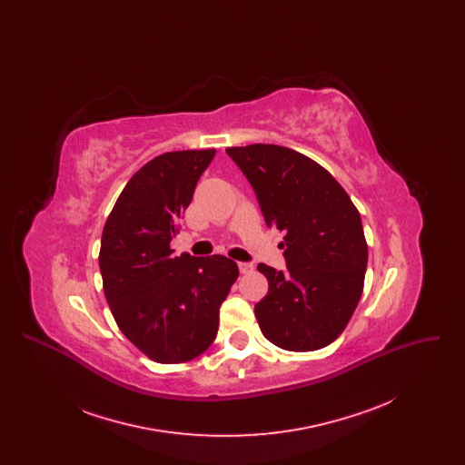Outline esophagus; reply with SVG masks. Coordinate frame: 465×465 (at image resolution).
Masks as SVG:
<instances>
[{"label":"esophagus","instance_id":"34e87169","mask_svg":"<svg viewBox=\"0 0 465 465\" xmlns=\"http://www.w3.org/2000/svg\"><path fill=\"white\" fill-rule=\"evenodd\" d=\"M239 270H241V273H249V272L254 270V265H252V263H247V262H241V263H239Z\"/></svg>","mask_w":465,"mask_h":465}]
</instances>
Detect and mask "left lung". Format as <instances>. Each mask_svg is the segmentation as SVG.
<instances>
[{
	"label": "left lung",
	"instance_id": "1",
	"mask_svg": "<svg viewBox=\"0 0 465 465\" xmlns=\"http://www.w3.org/2000/svg\"><path fill=\"white\" fill-rule=\"evenodd\" d=\"M251 183L266 226L286 232V270L260 263L268 292L254 313L266 340L319 351L349 324L361 300L368 245L361 214L317 162L277 144L226 148Z\"/></svg>",
	"mask_w": 465,
	"mask_h": 465
}]
</instances>
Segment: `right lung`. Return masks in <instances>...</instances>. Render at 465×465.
<instances>
[{
	"label": "right lung",
	"mask_w": 465,
	"mask_h": 465,
	"mask_svg": "<svg viewBox=\"0 0 465 465\" xmlns=\"http://www.w3.org/2000/svg\"><path fill=\"white\" fill-rule=\"evenodd\" d=\"M214 155L186 150L155 156L129 179L103 230L99 268L111 313L156 362H186L211 347L220 307L239 277L226 256H174L171 249Z\"/></svg>",
	"instance_id": "right-lung-1"
}]
</instances>
